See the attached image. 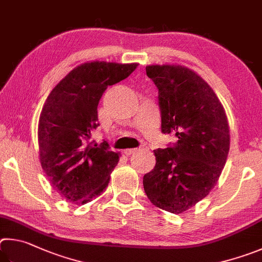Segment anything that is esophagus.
<instances>
[{"label": "esophagus", "mask_w": 262, "mask_h": 262, "mask_svg": "<svg viewBox=\"0 0 262 262\" xmlns=\"http://www.w3.org/2000/svg\"><path fill=\"white\" fill-rule=\"evenodd\" d=\"M136 148H126V149H124L123 150V153L124 154H125V155H127V157H128V155H131V154H134L135 152H136Z\"/></svg>", "instance_id": "34e87169"}]
</instances>
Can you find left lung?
<instances>
[{"mask_svg": "<svg viewBox=\"0 0 262 262\" xmlns=\"http://www.w3.org/2000/svg\"><path fill=\"white\" fill-rule=\"evenodd\" d=\"M159 90L162 134L178 139L154 150L157 164L143 180L157 207L181 214L207 195L226 164L230 134L226 112L207 82L180 66H148Z\"/></svg>", "mask_w": 262, "mask_h": 262, "instance_id": "1", "label": "left lung"}]
</instances>
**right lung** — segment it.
I'll return each instance as SVG.
<instances>
[{"mask_svg": "<svg viewBox=\"0 0 262 262\" xmlns=\"http://www.w3.org/2000/svg\"><path fill=\"white\" fill-rule=\"evenodd\" d=\"M138 64L91 62L77 67L50 92L40 114V162L53 189L76 205L105 190L118 153L108 143L91 141L99 126L98 104L108 86L117 84Z\"/></svg>", "mask_w": 262, "mask_h": 262, "instance_id": "1", "label": "right lung"}]
</instances>
